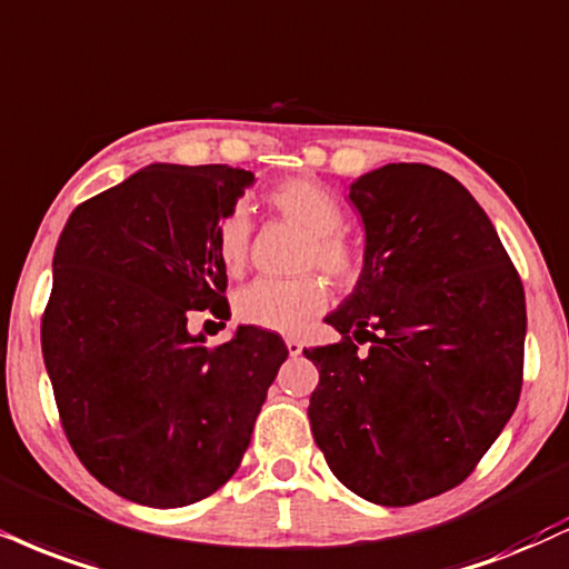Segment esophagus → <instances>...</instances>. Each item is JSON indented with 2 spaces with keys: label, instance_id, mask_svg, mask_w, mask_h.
I'll use <instances>...</instances> for the list:
<instances>
[{
  "label": "esophagus",
  "instance_id": "obj_1",
  "mask_svg": "<svg viewBox=\"0 0 569 569\" xmlns=\"http://www.w3.org/2000/svg\"><path fill=\"white\" fill-rule=\"evenodd\" d=\"M286 347H289L291 358H297V355H302V341H299V339L289 337V339H286Z\"/></svg>",
  "mask_w": 569,
  "mask_h": 569
}]
</instances>
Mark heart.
Returning a JSON list of instances; mask_svg holds the SVG:
<instances>
[{
	"label": "heart",
	"instance_id": "1",
	"mask_svg": "<svg viewBox=\"0 0 569 569\" xmlns=\"http://www.w3.org/2000/svg\"><path fill=\"white\" fill-rule=\"evenodd\" d=\"M267 203L291 224L310 236L305 249V264H318L328 278L347 286L358 278L360 259L345 238L339 236L345 224V209L339 198L310 177H293L267 193ZM214 249L219 264L228 276H241L251 251V217L243 207L230 209L217 222ZM326 305V286L315 276L293 280L259 278L236 293V315L246 326L264 331L293 333L305 320L318 315Z\"/></svg>",
	"mask_w": 569,
	"mask_h": 569
}]
</instances>
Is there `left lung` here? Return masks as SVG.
Returning <instances> with one entry per match:
<instances>
[{"mask_svg":"<svg viewBox=\"0 0 569 569\" xmlns=\"http://www.w3.org/2000/svg\"><path fill=\"white\" fill-rule=\"evenodd\" d=\"M350 203L362 270L326 315L341 341L305 350L320 371L307 413L345 488L410 506L467 480L515 413L525 291L485 209L448 172L387 163L350 184Z\"/></svg>","mask_w":569,"mask_h":569,"instance_id":"obj_1","label":"left lung"}]
</instances>
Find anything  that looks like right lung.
Segmentation results:
<instances>
[{
    "mask_svg": "<svg viewBox=\"0 0 569 569\" xmlns=\"http://www.w3.org/2000/svg\"><path fill=\"white\" fill-rule=\"evenodd\" d=\"M254 182L228 163H150L77 207L54 246V402L79 461L127 501L174 509L222 488L289 358L257 326L214 350L188 328L193 312L230 318L214 232Z\"/></svg>",
    "mask_w": 569,
    "mask_h": 569,
    "instance_id": "obj_1",
    "label": "right lung"
}]
</instances>
